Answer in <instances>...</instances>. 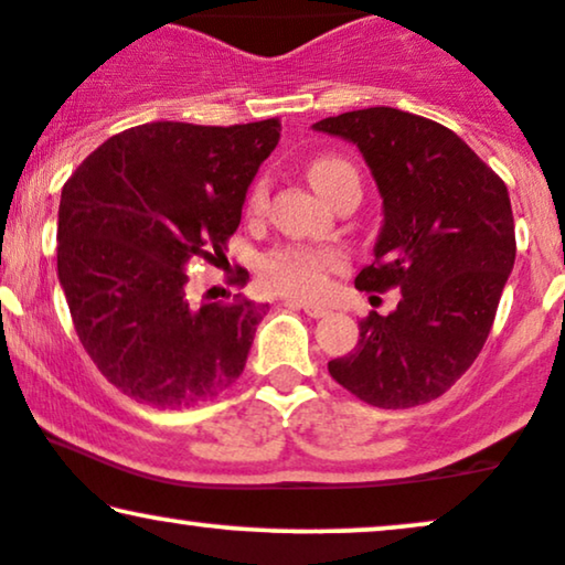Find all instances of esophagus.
<instances>
[{
    "instance_id": "esophagus-1",
    "label": "esophagus",
    "mask_w": 565,
    "mask_h": 565,
    "mask_svg": "<svg viewBox=\"0 0 565 565\" xmlns=\"http://www.w3.org/2000/svg\"><path fill=\"white\" fill-rule=\"evenodd\" d=\"M285 303L288 306H298V309H303L306 315H309L311 319H319V317H327L330 315V309L322 303H311V301H298V298H285Z\"/></svg>"
}]
</instances>
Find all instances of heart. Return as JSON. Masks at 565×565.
<instances>
[{
    "label": "heart",
    "instance_id": "b5f03b06",
    "mask_svg": "<svg viewBox=\"0 0 565 565\" xmlns=\"http://www.w3.org/2000/svg\"><path fill=\"white\" fill-rule=\"evenodd\" d=\"M359 178L356 170L340 157H319L309 167L311 185L322 193L324 199H332L345 180ZM267 180L254 183L248 193V212L259 214L267 206ZM345 259L338 250L330 248H311V246H277L269 254L262 256L259 275L264 285L280 290L288 296L311 298L319 296L327 288V277L332 271L343 269Z\"/></svg>",
    "mask_w": 565,
    "mask_h": 565
}]
</instances>
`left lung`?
I'll list each match as a JSON object with an SVG mask.
<instances>
[{
    "label": "left lung",
    "instance_id": "1",
    "mask_svg": "<svg viewBox=\"0 0 565 565\" xmlns=\"http://www.w3.org/2000/svg\"><path fill=\"white\" fill-rule=\"evenodd\" d=\"M315 130L356 143L380 188L385 220L356 288L403 294L393 315L361 319L359 345L327 369L369 406L440 398L482 351L516 259L508 188L427 117L369 107Z\"/></svg>",
    "mask_w": 565,
    "mask_h": 565
}]
</instances>
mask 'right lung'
Segmentation results:
<instances>
[{
  "instance_id": "obj_1",
  "label": "right lung",
  "mask_w": 565,
  "mask_h": 565,
  "mask_svg": "<svg viewBox=\"0 0 565 565\" xmlns=\"http://www.w3.org/2000/svg\"><path fill=\"white\" fill-rule=\"evenodd\" d=\"M280 120L146 122L107 138L62 188L57 275L78 340L120 393L188 408L241 377L267 303L193 309L185 267L225 256ZM248 271L235 277L246 285Z\"/></svg>"
}]
</instances>
